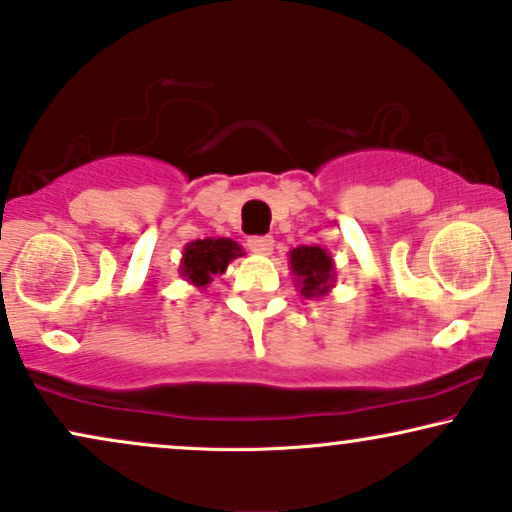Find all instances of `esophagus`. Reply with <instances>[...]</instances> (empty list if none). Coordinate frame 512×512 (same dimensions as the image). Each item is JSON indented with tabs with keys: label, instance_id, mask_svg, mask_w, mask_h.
I'll return each mask as SVG.
<instances>
[{
	"label": "esophagus",
	"instance_id": "esophagus-1",
	"mask_svg": "<svg viewBox=\"0 0 512 512\" xmlns=\"http://www.w3.org/2000/svg\"><path fill=\"white\" fill-rule=\"evenodd\" d=\"M273 244H275V239L270 235H254V237L246 239V246H249L254 254H261V256H268L270 251H273Z\"/></svg>",
	"mask_w": 512,
	"mask_h": 512
}]
</instances>
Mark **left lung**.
<instances>
[{
  "label": "left lung",
  "instance_id": "obj_1",
  "mask_svg": "<svg viewBox=\"0 0 512 512\" xmlns=\"http://www.w3.org/2000/svg\"><path fill=\"white\" fill-rule=\"evenodd\" d=\"M292 270L301 277V294L304 296H323L334 280L332 258L327 256L320 246H299L292 254Z\"/></svg>",
  "mask_w": 512,
  "mask_h": 512
}]
</instances>
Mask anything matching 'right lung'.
Segmentation results:
<instances>
[{
  "label": "right lung",
  "instance_id": "obj_1",
  "mask_svg": "<svg viewBox=\"0 0 512 512\" xmlns=\"http://www.w3.org/2000/svg\"><path fill=\"white\" fill-rule=\"evenodd\" d=\"M237 256H242V246L232 239H197L187 244L180 270L192 285L206 287L213 275L225 273L227 263Z\"/></svg>",
  "mask_w": 512,
  "mask_h": 512
}]
</instances>
